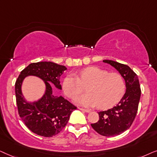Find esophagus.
<instances>
[{
  "mask_svg": "<svg viewBox=\"0 0 157 157\" xmlns=\"http://www.w3.org/2000/svg\"><path fill=\"white\" fill-rule=\"evenodd\" d=\"M79 109H80V110H82V111L84 112H86V113H89L90 110H88V109H85V108H78Z\"/></svg>",
  "mask_w": 157,
  "mask_h": 157,
  "instance_id": "esophagus-1",
  "label": "esophagus"
}]
</instances>
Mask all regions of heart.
I'll list each match as a JSON object with an SVG mask.
<instances>
[{"label": "heart", "mask_w": 157, "mask_h": 157, "mask_svg": "<svg viewBox=\"0 0 157 157\" xmlns=\"http://www.w3.org/2000/svg\"><path fill=\"white\" fill-rule=\"evenodd\" d=\"M78 76L68 75L62 83L64 94L70 98L82 93L84 85L87 86L88 93L75 98L77 103L107 109L118 103L124 95L126 84L119 73H109L97 67H89L81 70Z\"/></svg>", "instance_id": "obj_1"}]
</instances>
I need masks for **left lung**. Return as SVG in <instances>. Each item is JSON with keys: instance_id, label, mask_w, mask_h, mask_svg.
<instances>
[{"instance_id": "1", "label": "left lung", "mask_w": 157, "mask_h": 157, "mask_svg": "<svg viewBox=\"0 0 157 157\" xmlns=\"http://www.w3.org/2000/svg\"><path fill=\"white\" fill-rule=\"evenodd\" d=\"M118 71L126 82V90L120 102L113 108L100 111L99 121L91 126L104 136H115L130 128L138 111L141 87L137 75L128 65L113 60H103Z\"/></svg>"}]
</instances>
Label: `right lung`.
<instances>
[{
    "label": "right lung",
    "mask_w": 157,
    "mask_h": 157,
    "mask_svg": "<svg viewBox=\"0 0 157 157\" xmlns=\"http://www.w3.org/2000/svg\"><path fill=\"white\" fill-rule=\"evenodd\" d=\"M65 66L52 62L31 63L21 72L16 81L15 92L18 115L29 130L39 136L52 137L59 133L67 124L75 106L62 96L54 95V88L62 90L60 77ZM27 76H38L45 81L46 91L43 98L33 103L27 102L21 91V85Z\"/></svg>",
    "instance_id": "obj_1"
}]
</instances>
